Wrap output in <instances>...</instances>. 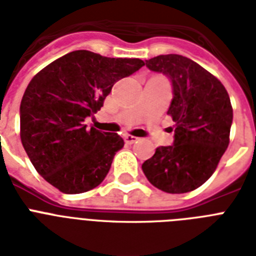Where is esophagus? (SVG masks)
Wrapping results in <instances>:
<instances>
[{
  "label": "esophagus",
  "instance_id": "esophagus-1",
  "mask_svg": "<svg viewBox=\"0 0 256 256\" xmlns=\"http://www.w3.org/2000/svg\"><path fill=\"white\" fill-rule=\"evenodd\" d=\"M124 142L128 144H136V140H140L138 136H130V134H126V136H124Z\"/></svg>",
  "mask_w": 256,
  "mask_h": 256
}]
</instances>
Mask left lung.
I'll return each instance as SVG.
<instances>
[{"label":"left lung","instance_id":"1","mask_svg":"<svg viewBox=\"0 0 256 256\" xmlns=\"http://www.w3.org/2000/svg\"><path fill=\"white\" fill-rule=\"evenodd\" d=\"M146 66L170 78L172 100L168 114L175 124L174 144L156 148L142 170L164 192H188L210 178L228 146L230 96L218 78L179 54L158 56Z\"/></svg>","mask_w":256,"mask_h":256}]
</instances>
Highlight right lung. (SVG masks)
I'll return each instance as SVG.
<instances>
[{"mask_svg":"<svg viewBox=\"0 0 256 256\" xmlns=\"http://www.w3.org/2000/svg\"><path fill=\"white\" fill-rule=\"evenodd\" d=\"M144 65L140 58L76 50L32 78L20 106L21 142L46 182L65 194L100 184L124 142L116 132L88 128L84 122L100 110L116 81Z\"/></svg>","mask_w":256,"mask_h":256,"instance_id":"right-lung-1","label":"right lung"}]
</instances>
